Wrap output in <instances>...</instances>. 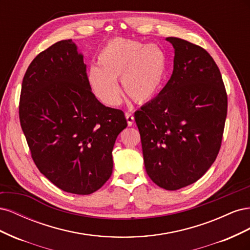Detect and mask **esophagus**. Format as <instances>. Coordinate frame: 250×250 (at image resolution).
Masks as SVG:
<instances>
[{"instance_id": "esophagus-1", "label": "esophagus", "mask_w": 250, "mask_h": 250, "mask_svg": "<svg viewBox=\"0 0 250 250\" xmlns=\"http://www.w3.org/2000/svg\"><path fill=\"white\" fill-rule=\"evenodd\" d=\"M125 117H126V120H127L128 126H132L133 123H134V118H133V116L131 115L130 112H126V113H125Z\"/></svg>"}]
</instances>
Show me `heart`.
<instances>
[{"instance_id":"obj_1","label":"heart","mask_w":250,"mask_h":250,"mask_svg":"<svg viewBox=\"0 0 250 250\" xmlns=\"http://www.w3.org/2000/svg\"><path fill=\"white\" fill-rule=\"evenodd\" d=\"M98 66H90L87 83L94 95L107 106H118L122 93L134 102L149 103L157 97L167 75V57L156 44L113 39L98 53Z\"/></svg>"}]
</instances>
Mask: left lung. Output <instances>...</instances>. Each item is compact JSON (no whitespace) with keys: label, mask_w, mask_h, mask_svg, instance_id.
<instances>
[{"label":"left lung","mask_w":250,"mask_h":250,"mask_svg":"<svg viewBox=\"0 0 250 250\" xmlns=\"http://www.w3.org/2000/svg\"><path fill=\"white\" fill-rule=\"evenodd\" d=\"M173 73L155 99L134 113L148 176L175 191L197 181L221 147L228 95L221 73L203 48L177 37Z\"/></svg>","instance_id":"obj_1"}]
</instances>
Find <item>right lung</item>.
<instances>
[{
	"instance_id": "obj_1",
	"label": "right lung",
	"mask_w": 250,
	"mask_h": 250,
	"mask_svg": "<svg viewBox=\"0 0 250 250\" xmlns=\"http://www.w3.org/2000/svg\"><path fill=\"white\" fill-rule=\"evenodd\" d=\"M19 113L36 167L57 188L88 195L109 179L113 145L126 118L98 101L72 40L52 44L32 60Z\"/></svg>"
}]
</instances>
